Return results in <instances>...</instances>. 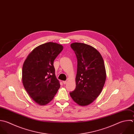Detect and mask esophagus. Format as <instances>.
<instances>
[{
  "label": "esophagus",
  "instance_id": "1",
  "mask_svg": "<svg viewBox=\"0 0 134 134\" xmlns=\"http://www.w3.org/2000/svg\"><path fill=\"white\" fill-rule=\"evenodd\" d=\"M66 83H67V81H63V83L64 84H66Z\"/></svg>",
  "mask_w": 134,
  "mask_h": 134
}]
</instances>
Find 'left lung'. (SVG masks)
Wrapping results in <instances>:
<instances>
[{
    "instance_id": "1",
    "label": "left lung",
    "mask_w": 134,
    "mask_h": 134,
    "mask_svg": "<svg viewBox=\"0 0 134 134\" xmlns=\"http://www.w3.org/2000/svg\"><path fill=\"white\" fill-rule=\"evenodd\" d=\"M77 60L76 88L70 93L73 100L81 106L88 105L100 94L104 87L106 70L100 53L88 44L75 42L71 44Z\"/></svg>"
}]
</instances>
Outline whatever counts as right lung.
Masks as SVG:
<instances>
[{"label": "right lung", "instance_id": "right-lung-1", "mask_svg": "<svg viewBox=\"0 0 134 134\" xmlns=\"http://www.w3.org/2000/svg\"><path fill=\"white\" fill-rule=\"evenodd\" d=\"M62 50L63 46L57 43L42 44L34 49L24 63V86L30 97L40 105L51 101L60 87L53 62Z\"/></svg>", "mask_w": 134, "mask_h": 134}]
</instances>
